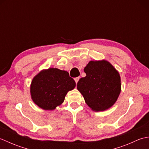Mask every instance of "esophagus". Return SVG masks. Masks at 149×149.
Listing matches in <instances>:
<instances>
[{"instance_id": "1", "label": "esophagus", "mask_w": 149, "mask_h": 149, "mask_svg": "<svg viewBox=\"0 0 149 149\" xmlns=\"http://www.w3.org/2000/svg\"><path fill=\"white\" fill-rule=\"evenodd\" d=\"M79 79H80V77H75V78H74V80H75V83H78V81H79Z\"/></svg>"}]
</instances>
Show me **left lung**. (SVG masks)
Segmentation results:
<instances>
[{"label":"left lung","mask_w":149,"mask_h":149,"mask_svg":"<svg viewBox=\"0 0 149 149\" xmlns=\"http://www.w3.org/2000/svg\"><path fill=\"white\" fill-rule=\"evenodd\" d=\"M84 71L86 77L80 79L77 88L87 105L97 112L112 107L121 91L118 72L104 59L90 61Z\"/></svg>","instance_id":"1"}]
</instances>
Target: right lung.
<instances>
[{
  "mask_svg": "<svg viewBox=\"0 0 149 149\" xmlns=\"http://www.w3.org/2000/svg\"><path fill=\"white\" fill-rule=\"evenodd\" d=\"M75 87L68 72L49 68L40 71L31 84V99L44 110H54L64 102L66 95Z\"/></svg>",
  "mask_w": 149,
  "mask_h": 149,
  "instance_id": "right-lung-1",
  "label": "right lung"
}]
</instances>
